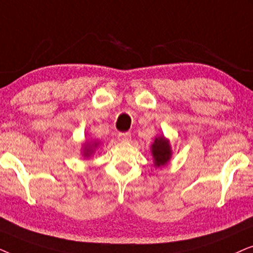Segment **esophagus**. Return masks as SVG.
<instances>
[{"label":"esophagus","mask_w":253,"mask_h":253,"mask_svg":"<svg viewBox=\"0 0 253 253\" xmlns=\"http://www.w3.org/2000/svg\"><path fill=\"white\" fill-rule=\"evenodd\" d=\"M118 139L121 142H128L132 139V136H130V133H119L118 134Z\"/></svg>","instance_id":"esophagus-1"}]
</instances>
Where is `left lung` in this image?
I'll return each mask as SVG.
<instances>
[{"mask_svg":"<svg viewBox=\"0 0 253 253\" xmlns=\"http://www.w3.org/2000/svg\"><path fill=\"white\" fill-rule=\"evenodd\" d=\"M151 154H153L155 167L158 168L168 164V162L171 158V155H172L169 140L162 135L156 137L154 143L151 144Z\"/></svg>","mask_w":253,"mask_h":253,"instance_id":"left-lung-1","label":"left lung"}]
</instances>
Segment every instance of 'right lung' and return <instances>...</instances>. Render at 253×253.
<instances>
[{
  "label": "right lung",
  "instance_id": "obj_1",
  "mask_svg": "<svg viewBox=\"0 0 253 253\" xmlns=\"http://www.w3.org/2000/svg\"><path fill=\"white\" fill-rule=\"evenodd\" d=\"M97 144L98 143H93V144H90V143H86L84 144V149H83V155L85 157H89L90 155L93 153V147H97Z\"/></svg>",
  "mask_w": 253,
  "mask_h": 253
}]
</instances>
